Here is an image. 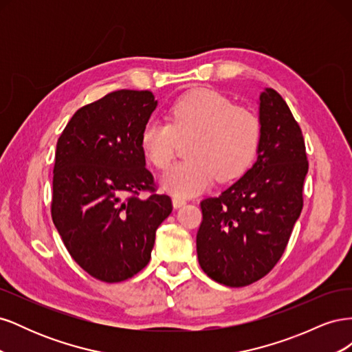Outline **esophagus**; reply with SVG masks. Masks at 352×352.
<instances>
[{"label":"esophagus","instance_id":"1","mask_svg":"<svg viewBox=\"0 0 352 352\" xmlns=\"http://www.w3.org/2000/svg\"><path fill=\"white\" fill-rule=\"evenodd\" d=\"M186 204V199L182 198V197H173V207L175 208H179Z\"/></svg>","mask_w":352,"mask_h":352}]
</instances>
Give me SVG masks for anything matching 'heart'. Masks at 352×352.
Returning <instances> with one entry per match:
<instances>
[{"instance_id":"heart-1","label":"heart","mask_w":352,"mask_h":352,"mask_svg":"<svg viewBox=\"0 0 352 352\" xmlns=\"http://www.w3.org/2000/svg\"><path fill=\"white\" fill-rule=\"evenodd\" d=\"M168 122L148 120L141 148L154 167L172 164L179 140L192 138L186 162L162 177V186L175 197H192L219 177L229 182L251 167L261 140V123L252 110L233 105L226 95L194 89L180 97L168 111Z\"/></svg>"}]
</instances>
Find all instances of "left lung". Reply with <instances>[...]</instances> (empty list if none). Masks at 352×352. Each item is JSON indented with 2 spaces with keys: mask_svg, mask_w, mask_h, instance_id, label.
I'll use <instances>...</instances> for the list:
<instances>
[{
  "mask_svg": "<svg viewBox=\"0 0 352 352\" xmlns=\"http://www.w3.org/2000/svg\"><path fill=\"white\" fill-rule=\"evenodd\" d=\"M260 123L257 162L225 192L201 201L199 265L212 280L232 287L260 280L278 264L304 202L302 132L272 88L260 95Z\"/></svg>",
  "mask_w": 352,
  "mask_h": 352,
  "instance_id": "left-lung-1",
  "label": "left lung"
}]
</instances>
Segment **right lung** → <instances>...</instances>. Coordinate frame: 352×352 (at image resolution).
Returning a JSON list of instances; mask_svg holds the SVG:
<instances>
[{
	"label": "right lung",
	"mask_w": 352,
	"mask_h": 352,
	"mask_svg": "<svg viewBox=\"0 0 352 352\" xmlns=\"http://www.w3.org/2000/svg\"><path fill=\"white\" fill-rule=\"evenodd\" d=\"M155 107L150 91H114L79 109L58 138L52 221L72 258L101 282L141 272L173 210L168 195L157 194L141 148Z\"/></svg>",
	"instance_id": "add662e5"
}]
</instances>
